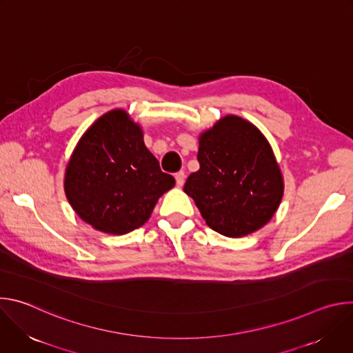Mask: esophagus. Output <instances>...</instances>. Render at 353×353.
I'll return each mask as SVG.
<instances>
[{
	"label": "esophagus",
	"mask_w": 353,
	"mask_h": 353,
	"mask_svg": "<svg viewBox=\"0 0 353 353\" xmlns=\"http://www.w3.org/2000/svg\"><path fill=\"white\" fill-rule=\"evenodd\" d=\"M174 179H176V184H177V187H183V184H184V179H185V174H184L183 172H179V173H176Z\"/></svg>",
	"instance_id": "34e87169"
}]
</instances>
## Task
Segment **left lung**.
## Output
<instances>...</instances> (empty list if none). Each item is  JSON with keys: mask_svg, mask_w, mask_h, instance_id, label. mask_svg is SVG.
<instances>
[{"mask_svg": "<svg viewBox=\"0 0 353 353\" xmlns=\"http://www.w3.org/2000/svg\"><path fill=\"white\" fill-rule=\"evenodd\" d=\"M199 170L184 192L207 225L226 237H243L265 226L283 196V176L265 135L228 114L198 137Z\"/></svg>", "mask_w": 353, "mask_h": 353, "instance_id": "8db88e82", "label": "left lung"}]
</instances>
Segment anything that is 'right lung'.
Listing matches in <instances>:
<instances>
[{
    "label": "right lung",
    "instance_id": "add662e5",
    "mask_svg": "<svg viewBox=\"0 0 353 353\" xmlns=\"http://www.w3.org/2000/svg\"><path fill=\"white\" fill-rule=\"evenodd\" d=\"M174 183L145 146L141 125L125 110L114 109L79 138L65 169L64 191L83 222L120 236L141 228Z\"/></svg>",
    "mask_w": 353,
    "mask_h": 353
}]
</instances>
